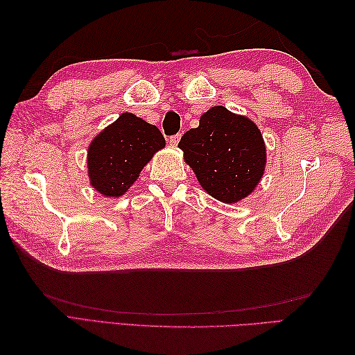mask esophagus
I'll list each match as a JSON object with an SVG mask.
<instances>
[{"mask_svg": "<svg viewBox=\"0 0 355 355\" xmlns=\"http://www.w3.org/2000/svg\"><path fill=\"white\" fill-rule=\"evenodd\" d=\"M180 139H182V134H175V135H172V137L169 139V143H171L172 146H177Z\"/></svg>", "mask_w": 355, "mask_h": 355, "instance_id": "obj_1", "label": "esophagus"}]
</instances>
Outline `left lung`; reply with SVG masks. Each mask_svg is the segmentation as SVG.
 Returning a JSON list of instances; mask_svg holds the SVG:
<instances>
[{
  "label": "left lung",
  "instance_id": "left-lung-1",
  "mask_svg": "<svg viewBox=\"0 0 355 355\" xmlns=\"http://www.w3.org/2000/svg\"><path fill=\"white\" fill-rule=\"evenodd\" d=\"M178 146L202 189L227 205L250 195L266 171L267 149L258 126L224 107L205 112Z\"/></svg>",
  "mask_w": 355,
  "mask_h": 355
}]
</instances>
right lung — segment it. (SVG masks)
I'll return each instance as SVG.
<instances>
[{"label": "right lung", "mask_w": 355, "mask_h": 355, "mask_svg": "<svg viewBox=\"0 0 355 355\" xmlns=\"http://www.w3.org/2000/svg\"><path fill=\"white\" fill-rule=\"evenodd\" d=\"M164 146L163 134L155 125L123 112L89 143V183L103 197H122L157 150Z\"/></svg>", "instance_id": "1"}]
</instances>
